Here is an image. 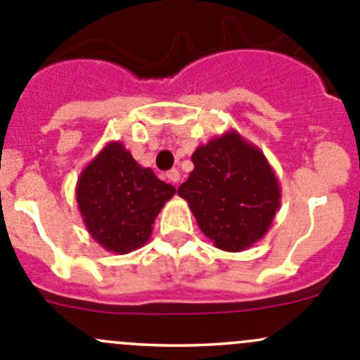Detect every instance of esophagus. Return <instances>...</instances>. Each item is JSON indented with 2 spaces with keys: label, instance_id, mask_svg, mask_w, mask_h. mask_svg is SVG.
Here are the masks:
<instances>
[{
  "label": "esophagus",
  "instance_id": "34e87169",
  "mask_svg": "<svg viewBox=\"0 0 360 360\" xmlns=\"http://www.w3.org/2000/svg\"><path fill=\"white\" fill-rule=\"evenodd\" d=\"M167 179H169L170 183H174V184H177V183H179V179H181V176H179V170H177V169H172V170H169V172H167Z\"/></svg>",
  "mask_w": 360,
  "mask_h": 360
}]
</instances>
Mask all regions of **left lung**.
Listing matches in <instances>:
<instances>
[{
  "mask_svg": "<svg viewBox=\"0 0 360 360\" xmlns=\"http://www.w3.org/2000/svg\"><path fill=\"white\" fill-rule=\"evenodd\" d=\"M195 169L177 190L202 233L226 252L261 240L281 207V186L259 148L228 130L191 155Z\"/></svg>",
  "mask_w": 360,
  "mask_h": 360,
  "instance_id": "obj_1",
  "label": "left lung"
}]
</instances>
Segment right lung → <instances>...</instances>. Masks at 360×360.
Instances as JSON below:
<instances>
[{
  "instance_id": "1",
  "label": "right lung",
  "mask_w": 360,
  "mask_h": 360,
  "mask_svg": "<svg viewBox=\"0 0 360 360\" xmlns=\"http://www.w3.org/2000/svg\"><path fill=\"white\" fill-rule=\"evenodd\" d=\"M176 193L141 167L120 141H111L82 170L76 203L90 237L106 250L129 254L151 237L153 223Z\"/></svg>"
}]
</instances>
